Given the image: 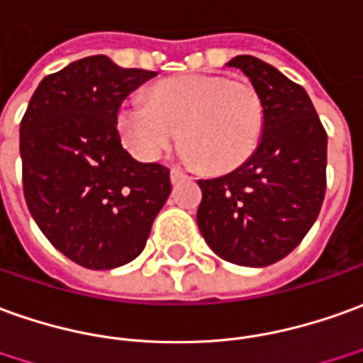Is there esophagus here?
Segmentation results:
<instances>
[{
  "instance_id": "1",
  "label": "esophagus",
  "mask_w": 363,
  "mask_h": 363,
  "mask_svg": "<svg viewBox=\"0 0 363 363\" xmlns=\"http://www.w3.org/2000/svg\"><path fill=\"white\" fill-rule=\"evenodd\" d=\"M169 179H172V184L177 186V184H182V182H186L189 179L186 172H182V169H177V167H172V172H169Z\"/></svg>"
}]
</instances>
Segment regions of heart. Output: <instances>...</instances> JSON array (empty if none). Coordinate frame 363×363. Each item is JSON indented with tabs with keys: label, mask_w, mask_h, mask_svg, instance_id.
I'll return each mask as SVG.
<instances>
[{
	"label": "heart",
	"mask_w": 363,
	"mask_h": 363,
	"mask_svg": "<svg viewBox=\"0 0 363 363\" xmlns=\"http://www.w3.org/2000/svg\"><path fill=\"white\" fill-rule=\"evenodd\" d=\"M118 130L124 146L140 160L154 162L179 136L187 162L231 172L259 148L264 104L249 82L221 74H179L156 82L148 104L124 102Z\"/></svg>",
	"instance_id": "b5f03b06"
}]
</instances>
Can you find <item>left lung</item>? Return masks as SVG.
Returning <instances> with one entry per match:
<instances>
[{
    "instance_id": "1",
    "label": "left lung",
    "mask_w": 363,
    "mask_h": 363,
    "mask_svg": "<svg viewBox=\"0 0 363 363\" xmlns=\"http://www.w3.org/2000/svg\"><path fill=\"white\" fill-rule=\"evenodd\" d=\"M243 72L264 104L259 148L243 166L199 179L197 227L225 261L267 267L281 261L316 221L326 194L328 136L311 96L253 55L227 62Z\"/></svg>"
}]
</instances>
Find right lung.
<instances>
[{
	"label": "right lung",
	"instance_id": "add662e5",
	"mask_svg": "<svg viewBox=\"0 0 363 363\" xmlns=\"http://www.w3.org/2000/svg\"><path fill=\"white\" fill-rule=\"evenodd\" d=\"M157 72L106 55L39 82L19 126L23 194L35 223L65 257L92 271L134 261L172 191L169 169L122 146L120 104Z\"/></svg>",
	"mask_w": 363,
	"mask_h": 363
}]
</instances>
